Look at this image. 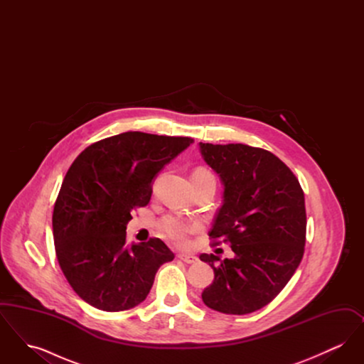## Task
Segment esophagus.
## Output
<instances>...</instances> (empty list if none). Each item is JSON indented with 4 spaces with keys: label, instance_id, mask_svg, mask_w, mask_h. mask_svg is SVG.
<instances>
[{
    "label": "esophagus",
    "instance_id": "34e87169",
    "mask_svg": "<svg viewBox=\"0 0 364 364\" xmlns=\"http://www.w3.org/2000/svg\"><path fill=\"white\" fill-rule=\"evenodd\" d=\"M177 258L180 260H183V262H186V263H195V262L198 260V258H196L195 255H191V254H178Z\"/></svg>",
    "mask_w": 364,
    "mask_h": 364
}]
</instances>
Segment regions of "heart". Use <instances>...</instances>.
<instances>
[{"label":"heart","instance_id":"1","mask_svg":"<svg viewBox=\"0 0 364 364\" xmlns=\"http://www.w3.org/2000/svg\"><path fill=\"white\" fill-rule=\"evenodd\" d=\"M206 177H213V174L208 172L205 168H196L192 174L191 178L192 181H198ZM161 230L165 235L166 239L172 240L176 244H186L188 235L195 232L198 229L196 224H191L184 221L180 217H174V215H166L162 221H161Z\"/></svg>","mask_w":364,"mask_h":364}]
</instances>
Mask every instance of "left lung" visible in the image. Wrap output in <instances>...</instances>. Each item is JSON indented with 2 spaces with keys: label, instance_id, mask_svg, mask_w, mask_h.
<instances>
[{
  "label": "left lung",
  "instance_id": "obj_1",
  "mask_svg": "<svg viewBox=\"0 0 364 364\" xmlns=\"http://www.w3.org/2000/svg\"><path fill=\"white\" fill-rule=\"evenodd\" d=\"M200 154L224 184V202L210 239L229 242L233 259L202 254L214 270L203 303L224 314L260 310L300 264L306 244L304 192L292 171L267 150L242 143H199Z\"/></svg>",
  "mask_w": 364,
  "mask_h": 364
}]
</instances>
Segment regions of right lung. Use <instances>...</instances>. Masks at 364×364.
<instances>
[{"label": "right lung", "mask_w": 364, "mask_h": 364, "mask_svg": "<svg viewBox=\"0 0 364 364\" xmlns=\"http://www.w3.org/2000/svg\"><path fill=\"white\" fill-rule=\"evenodd\" d=\"M193 139L124 132L83 150L70 165L53 210L60 267L72 289L102 311H124L150 292L174 254L159 239L127 247L134 208L150 202L158 172Z\"/></svg>", "instance_id": "add662e5"}]
</instances>
